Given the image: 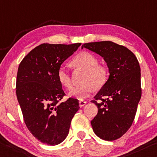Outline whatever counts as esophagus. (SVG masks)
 <instances>
[{
  "label": "esophagus",
  "instance_id": "1",
  "mask_svg": "<svg viewBox=\"0 0 157 157\" xmlns=\"http://www.w3.org/2000/svg\"><path fill=\"white\" fill-rule=\"evenodd\" d=\"M86 103V101H85L81 100V101H79V107H81V108H82V107L85 105Z\"/></svg>",
  "mask_w": 157,
  "mask_h": 157
}]
</instances>
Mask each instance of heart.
Masks as SVG:
<instances>
[{"mask_svg":"<svg viewBox=\"0 0 157 157\" xmlns=\"http://www.w3.org/2000/svg\"><path fill=\"white\" fill-rule=\"evenodd\" d=\"M72 65L84 71L81 86L72 89L68 96L79 100L86 98L93 93L94 89L103 87L108 80L109 68L105 63H98V59L92 53L83 52L78 54L72 61ZM59 82L63 87H72L71 76L65 66H61L57 71Z\"/></svg>","mask_w":157,"mask_h":157,"instance_id":"heart-1","label":"heart"}]
</instances>
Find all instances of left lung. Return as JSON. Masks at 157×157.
Instances as JSON below:
<instances>
[{"label": "left lung", "instance_id": "obj_1", "mask_svg": "<svg viewBox=\"0 0 157 157\" xmlns=\"http://www.w3.org/2000/svg\"><path fill=\"white\" fill-rule=\"evenodd\" d=\"M83 47L103 57L110 73L108 82L91 101L98 110L91 121L93 131L103 140H117L132 125L141 98L138 61L128 48L111 41L84 43Z\"/></svg>", "mask_w": 157, "mask_h": 157}]
</instances>
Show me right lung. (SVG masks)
<instances>
[{
	"instance_id": "obj_1",
	"label": "right lung",
	"mask_w": 157,
	"mask_h": 157,
	"mask_svg": "<svg viewBox=\"0 0 157 157\" xmlns=\"http://www.w3.org/2000/svg\"><path fill=\"white\" fill-rule=\"evenodd\" d=\"M81 43H43L21 61L17 75L16 94L30 132L41 143L56 145L69 132L71 120L79 110V101L66 96L57 78L63 62Z\"/></svg>"
}]
</instances>
